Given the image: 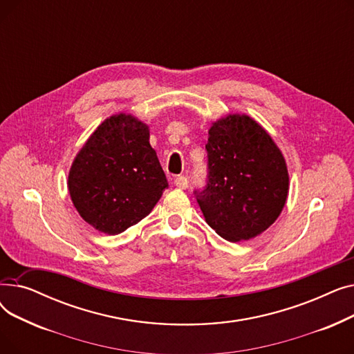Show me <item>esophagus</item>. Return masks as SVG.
Segmentation results:
<instances>
[{
  "label": "esophagus",
  "mask_w": 354,
  "mask_h": 354,
  "mask_svg": "<svg viewBox=\"0 0 354 354\" xmlns=\"http://www.w3.org/2000/svg\"><path fill=\"white\" fill-rule=\"evenodd\" d=\"M175 187L180 189H187L188 188V178L187 176H178L175 179Z\"/></svg>",
  "instance_id": "esophagus-1"
}]
</instances>
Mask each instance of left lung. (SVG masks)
<instances>
[{
    "mask_svg": "<svg viewBox=\"0 0 354 354\" xmlns=\"http://www.w3.org/2000/svg\"><path fill=\"white\" fill-rule=\"evenodd\" d=\"M208 179L195 191L208 225L231 243L264 232L288 195L286 159L271 136L247 115H228L208 132Z\"/></svg>",
    "mask_w": 354,
    "mask_h": 354,
    "instance_id": "1",
    "label": "left lung"
}]
</instances>
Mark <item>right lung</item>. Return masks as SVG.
I'll return each instance as SVG.
<instances>
[{
    "mask_svg": "<svg viewBox=\"0 0 354 354\" xmlns=\"http://www.w3.org/2000/svg\"><path fill=\"white\" fill-rule=\"evenodd\" d=\"M68 192L93 228L116 235L151 214L167 188L149 127L132 115L106 119L74 158Z\"/></svg>",
    "mask_w": 354,
    "mask_h": 354,
    "instance_id": "obj_1",
    "label": "right lung"
}]
</instances>
